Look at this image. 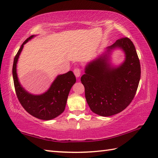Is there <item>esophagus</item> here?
<instances>
[{"label": "esophagus", "mask_w": 158, "mask_h": 158, "mask_svg": "<svg viewBox=\"0 0 158 158\" xmlns=\"http://www.w3.org/2000/svg\"><path fill=\"white\" fill-rule=\"evenodd\" d=\"M74 75L76 76V77H79L80 75H81V70H80V68H74Z\"/></svg>", "instance_id": "1"}]
</instances>
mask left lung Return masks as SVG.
I'll return each mask as SVG.
<instances>
[{
    "label": "left lung",
    "instance_id": "obj_1",
    "mask_svg": "<svg viewBox=\"0 0 158 158\" xmlns=\"http://www.w3.org/2000/svg\"><path fill=\"white\" fill-rule=\"evenodd\" d=\"M120 48L125 61L118 67L109 63L108 54L90 62L85 68L81 81L90 110L100 116L108 117L124 110L133 99L138 87L141 68L133 42L127 37L117 40L107 51Z\"/></svg>",
    "mask_w": 158,
    "mask_h": 158
}]
</instances>
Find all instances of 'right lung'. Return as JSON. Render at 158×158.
<instances>
[{
  "label": "right lung",
  "mask_w": 158,
  "mask_h": 158,
  "mask_svg": "<svg viewBox=\"0 0 158 158\" xmlns=\"http://www.w3.org/2000/svg\"><path fill=\"white\" fill-rule=\"evenodd\" d=\"M34 36H31L25 40L14 57L12 68L14 88L19 102L28 113L40 119L50 120L64 111L68 94L72 86L76 82V77L73 72L69 71L57 76L50 88L45 93L34 95L27 93L19 81L16 64L23 45Z\"/></svg>",
  "instance_id": "right-lung-1"
}]
</instances>
